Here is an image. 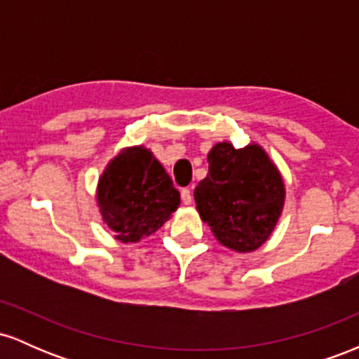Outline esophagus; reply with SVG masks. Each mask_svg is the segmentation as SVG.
Segmentation results:
<instances>
[{
    "mask_svg": "<svg viewBox=\"0 0 359 359\" xmlns=\"http://www.w3.org/2000/svg\"><path fill=\"white\" fill-rule=\"evenodd\" d=\"M180 197H182V203L185 205L192 204V191H191V189H184V191L180 192Z\"/></svg>",
    "mask_w": 359,
    "mask_h": 359,
    "instance_id": "obj_1",
    "label": "esophagus"
}]
</instances>
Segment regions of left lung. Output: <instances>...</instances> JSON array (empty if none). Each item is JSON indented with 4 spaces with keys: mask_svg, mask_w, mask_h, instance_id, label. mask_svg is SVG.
<instances>
[{
    "mask_svg": "<svg viewBox=\"0 0 359 359\" xmlns=\"http://www.w3.org/2000/svg\"><path fill=\"white\" fill-rule=\"evenodd\" d=\"M209 170L194 191L201 219L217 241L238 253H251L270 238L285 203L282 174L258 143L234 148L216 143Z\"/></svg>",
    "mask_w": 359,
    "mask_h": 359,
    "instance_id": "obj_1",
    "label": "left lung"
}]
</instances>
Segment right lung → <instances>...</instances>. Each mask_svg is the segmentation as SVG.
<instances>
[{"mask_svg":"<svg viewBox=\"0 0 359 359\" xmlns=\"http://www.w3.org/2000/svg\"><path fill=\"white\" fill-rule=\"evenodd\" d=\"M102 221L121 243L158 231L180 204L162 163L143 145L123 148L106 165L96 191Z\"/></svg>","mask_w":359,"mask_h":359,"instance_id":"obj_1","label":"right lung"}]
</instances>
